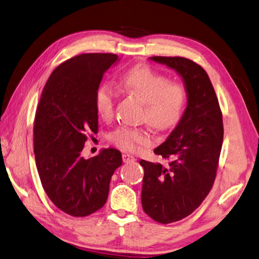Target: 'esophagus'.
<instances>
[{"mask_svg":"<svg viewBox=\"0 0 259 259\" xmlns=\"http://www.w3.org/2000/svg\"><path fill=\"white\" fill-rule=\"evenodd\" d=\"M122 159H123V162H125V163H128V162H134L135 160H136V159H135L134 155L128 154V153L122 154Z\"/></svg>","mask_w":259,"mask_h":259,"instance_id":"34e87169","label":"esophagus"}]
</instances>
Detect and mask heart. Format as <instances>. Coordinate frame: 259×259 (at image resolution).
<instances>
[{
  "label": "heart",
  "mask_w": 259,
  "mask_h": 259,
  "mask_svg": "<svg viewBox=\"0 0 259 259\" xmlns=\"http://www.w3.org/2000/svg\"><path fill=\"white\" fill-rule=\"evenodd\" d=\"M123 91L144 101L142 120L159 131L175 128L187 109L189 92L181 81L170 80L166 75L146 65H138L125 71L118 79ZM117 93L109 83H102L94 93V107L102 118L114 115ZM110 142L121 150L135 152L152 142V135L144 126H120L109 136Z\"/></svg>",
  "instance_id": "b5f03b06"
}]
</instances>
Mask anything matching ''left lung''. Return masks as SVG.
Listing matches in <instances>:
<instances>
[{"instance_id": "left-lung-1", "label": "left lung", "mask_w": 259, "mask_h": 259, "mask_svg": "<svg viewBox=\"0 0 259 259\" xmlns=\"http://www.w3.org/2000/svg\"><path fill=\"white\" fill-rule=\"evenodd\" d=\"M151 59L178 71L189 92L182 120L153 151L167 165L139 162L144 168V212L157 223L170 224L191 214L211 191L223 146V113L210 78L199 64L181 56Z\"/></svg>"}]
</instances>
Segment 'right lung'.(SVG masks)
<instances>
[{"label":"right lung","mask_w":259,"mask_h":259,"mask_svg":"<svg viewBox=\"0 0 259 259\" xmlns=\"http://www.w3.org/2000/svg\"><path fill=\"white\" fill-rule=\"evenodd\" d=\"M116 60L112 53H89L64 61L52 72L36 107L33 147L41 184L57 208L77 218L104 206L112 175L122 165L115 149L90 159L81 155L88 134L98 133L94 93Z\"/></svg>","instance_id":"right-lung-1"}]
</instances>
